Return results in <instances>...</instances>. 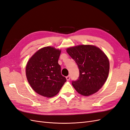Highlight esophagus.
Returning <instances> with one entry per match:
<instances>
[{
	"label": "esophagus",
	"mask_w": 130,
	"mask_h": 130,
	"mask_svg": "<svg viewBox=\"0 0 130 130\" xmlns=\"http://www.w3.org/2000/svg\"><path fill=\"white\" fill-rule=\"evenodd\" d=\"M70 75H68V76H67L66 77V78H67V80H70Z\"/></svg>",
	"instance_id": "obj_1"
}]
</instances>
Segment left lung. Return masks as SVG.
<instances>
[{
	"label": "left lung",
	"instance_id": "8db88e82",
	"mask_svg": "<svg viewBox=\"0 0 130 130\" xmlns=\"http://www.w3.org/2000/svg\"><path fill=\"white\" fill-rule=\"evenodd\" d=\"M67 52L75 61L79 76L72 85L81 95L89 96L98 92L108 75L109 63L106 55L98 47L81 45L69 48Z\"/></svg>",
	"mask_w": 130,
	"mask_h": 130
}]
</instances>
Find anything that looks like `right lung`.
Returning <instances> with one entry per match:
<instances>
[{
  "label": "right lung",
  "mask_w": 130,
  "mask_h": 130,
  "mask_svg": "<svg viewBox=\"0 0 130 130\" xmlns=\"http://www.w3.org/2000/svg\"><path fill=\"white\" fill-rule=\"evenodd\" d=\"M61 50L47 46L38 50L26 67V75L32 88L47 98L55 96L66 82L58 61Z\"/></svg>",
  "instance_id": "add662e5"
}]
</instances>
